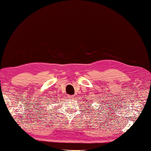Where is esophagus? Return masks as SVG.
Instances as JSON below:
<instances>
[{
	"label": "esophagus",
	"instance_id": "esophagus-1",
	"mask_svg": "<svg viewBox=\"0 0 151 151\" xmlns=\"http://www.w3.org/2000/svg\"><path fill=\"white\" fill-rule=\"evenodd\" d=\"M68 97H69V98L72 99L73 98V96L72 95H69V96H68Z\"/></svg>",
	"mask_w": 151,
	"mask_h": 151
}]
</instances>
